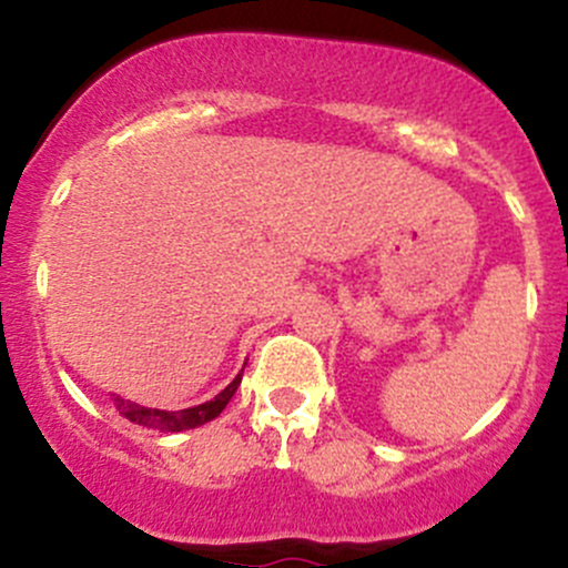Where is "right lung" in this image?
Wrapping results in <instances>:
<instances>
[{"label": "right lung", "mask_w": 568, "mask_h": 568, "mask_svg": "<svg viewBox=\"0 0 568 568\" xmlns=\"http://www.w3.org/2000/svg\"><path fill=\"white\" fill-rule=\"evenodd\" d=\"M242 374H239L220 395H214V398L205 400V404L200 406H189V409H178V412L153 409V406L134 404V400L120 398V395H114L112 400H114V409H118L125 420L136 423V426L153 428V432H186V428H197L203 426V423L214 420V417L225 409L227 400L233 398V393H236L239 385H242Z\"/></svg>", "instance_id": "add662e5"}]
</instances>
